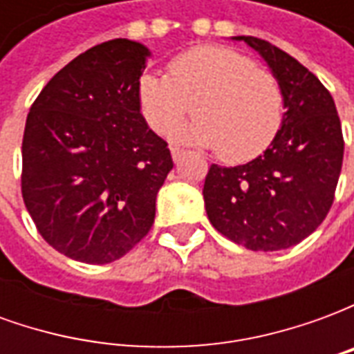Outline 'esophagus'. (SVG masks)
<instances>
[{"instance_id":"34e87169","label":"esophagus","mask_w":354,"mask_h":354,"mask_svg":"<svg viewBox=\"0 0 354 354\" xmlns=\"http://www.w3.org/2000/svg\"><path fill=\"white\" fill-rule=\"evenodd\" d=\"M170 151H172V159H174V162L182 161V157H184V155H185L184 149H180V147H172Z\"/></svg>"}]
</instances>
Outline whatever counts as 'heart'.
I'll use <instances>...</instances> for the list:
<instances>
[{"label": "heart", "instance_id": "b5f03b06", "mask_svg": "<svg viewBox=\"0 0 354 354\" xmlns=\"http://www.w3.org/2000/svg\"><path fill=\"white\" fill-rule=\"evenodd\" d=\"M142 115L155 132L172 131L193 106L197 121L178 138L218 149L223 161L254 159L271 146L284 119L279 81L252 58L225 47H197L174 58L169 77L144 73L138 83Z\"/></svg>", "mask_w": 354, "mask_h": 354}]
</instances>
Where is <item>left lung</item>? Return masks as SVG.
<instances>
[{"label":"left lung","mask_w":354,"mask_h":354,"mask_svg":"<svg viewBox=\"0 0 354 354\" xmlns=\"http://www.w3.org/2000/svg\"><path fill=\"white\" fill-rule=\"evenodd\" d=\"M258 50L284 94V119L263 155L239 167L212 165L203 197L210 223L248 250L301 243L334 203L343 134L334 98L305 66L269 41L237 35Z\"/></svg>","instance_id":"1"}]
</instances>
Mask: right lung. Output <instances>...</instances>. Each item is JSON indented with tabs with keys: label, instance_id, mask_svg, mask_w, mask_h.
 Returning <instances> with one entry per match:
<instances>
[{
	"label": "right lung",
	"instance_id": "1",
	"mask_svg": "<svg viewBox=\"0 0 354 354\" xmlns=\"http://www.w3.org/2000/svg\"><path fill=\"white\" fill-rule=\"evenodd\" d=\"M147 57L138 41L100 43L66 64L28 113L22 199L41 237L72 260H119L153 225L174 162L140 111Z\"/></svg>",
	"mask_w": 354,
	"mask_h": 354
}]
</instances>
